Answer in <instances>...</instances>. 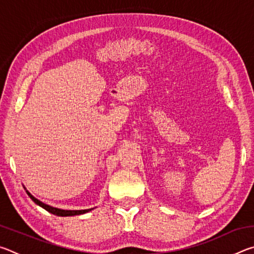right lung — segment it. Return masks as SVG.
Returning a JSON list of instances; mask_svg holds the SVG:
<instances>
[{
    "label": "right lung",
    "mask_w": 254,
    "mask_h": 254,
    "mask_svg": "<svg viewBox=\"0 0 254 254\" xmlns=\"http://www.w3.org/2000/svg\"><path fill=\"white\" fill-rule=\"evenodd\" d=\"M24 189H25V191H27L28 196L34 201V203H36L37 205H39L40 207L45 208L46 210H48L49 213L54 214V215H57V216H74V215H80V214L88 213V212H91L92 209H94V208H88V209H78V210H68V209H60V208H57V207H53V206L47 205L45 203H42L41 200L36 198V197H34L33 195L30 194L25 187H24Z\"/></svg>",
    "instance_id": "obj_1"
}]
</instances>
